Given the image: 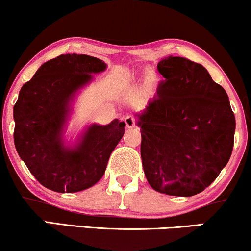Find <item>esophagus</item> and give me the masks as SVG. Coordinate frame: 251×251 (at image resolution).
Instances as JSON below:
<instances>
[{
    "label": "esophagus",
    "instance_id": "1",
    "mask_svg": "<svg viewBox=\"0 0 251 251\" xmlns=\"http://www.w3.org/2000/svg\"><path fill=\"white\" fill-rule=\"evenodd\" d=\"M125 124H126V127H127V128L134 127V126H135V118L131 115L127 116L125 118Z\"/></svg>",
    "mask_w": 251,
    "mask_h": 251
}]
</instances>
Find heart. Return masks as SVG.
<instances>
[{"instance_id":"b5f03b06","label":"heart","mask_w":251,"mask_h":251,"mask_svg":"<svg viewBox=\"0 0 251 251\" xmlns=\"http://www.w3.org/2000/svg\"><path fill=\"white\" fill-rule=\"evenodd\" d=\"M156 81H157V76H156V74H155L153 71L146 72V74H145V83H146V85H147L148 88L153 87V85L156 83Z\"/></svg>"}]
</instances>
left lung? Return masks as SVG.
Returning <instances> with one entry per match:
<instances>
[{
    "label": "left lung",
    "mask_w": 251,
    "mask_h": 251,
    "mask_svg": "<svg viewBox=\"0 0 251 251\" xmlns=\"http://www.w3.org/2000/svg\"><path fill=\"white\" fill-rule=\"evenodd\" d=\"M157 71L166 80L135 115L142 167L155 191L191 197L210 186L229 161L235 116L225 89L199 63L170 55Z\"/></svg>",
    "instance_id": "left-lung-1"
}]
</instances>
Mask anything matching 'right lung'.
<instances>
[{"label":"right lung","mask_w":251,"mask_h":251,"mask_svg":"<svg viewBox=\"0 0 251 251\" xmlns=\"http://www.w3.org/2000/svg\"><path fill=\"white\" fill-rule=\"evenodd\" d=\"M106 63L85 54H61L40 66L22 87L14 106V141L18 155L41 185L72 193L95 185L125 132V123L93 124L74 147L62 133L73 98Z\"/></svg>","instance_id":"obj_1"}]
</instances>
